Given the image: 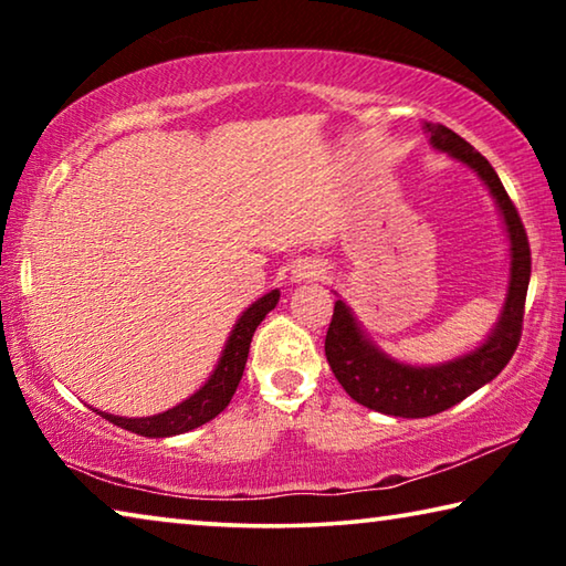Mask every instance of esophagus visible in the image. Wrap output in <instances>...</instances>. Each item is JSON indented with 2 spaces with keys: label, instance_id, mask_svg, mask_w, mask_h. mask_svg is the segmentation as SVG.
Returning <instances> with one entry per match:
<instances>
[{
  "label": "esophagus",
  "instance_id": "obj_1",
  "mask_svg": "<svg viewBox=\"0 0 566 566\" xmlns=\"http://www.w3.org/2000/svg\"><path fill=\"white\" fill-rule=\"evenodd\" d=\"M324 276V266L319 262H304L294 270V280L302 282V280H322Z\"/></svg>",
  "mask_w": 566,
  "mask_h": 566
}]
</instances>
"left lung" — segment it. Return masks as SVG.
I'll return each instance as SVG.
<instances>
[{
    "mask_svg": "<svg viewBox=\"0 0 566 566\" xmlns=\"http://www.w3.org/2000/svg\"><path fill=\"white\" fill-rule=\"evenodd\" d=\"M424 129L437 149L472 167L484 179V185L492 189L496 205L502 209L506 232H510L512 274L504 312L492 337L467 357L439 364V367H409V364L389 359L375 344L367 342L359 324L354 322L349 306L342 300L334 302L327 339H324V354H327L334 377L359 405L381 411V415L411 419L432 417L459 405L510 364L522 339L526 286H530L532 276V252L526 229L494 167L444 124L427 122Z\"/></svg>",
    "mask_w": 566,
    "mask_h": 566,
    "instance_id": "1",
    "label": "left lung"
}]
</instances>
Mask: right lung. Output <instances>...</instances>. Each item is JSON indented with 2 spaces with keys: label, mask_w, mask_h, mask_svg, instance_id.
Wrapping results in <instances>:
<instances>
[{
  "label": "right lung",
  "mask_w": 566,
  "mask_h": 566,
  "mask_svg": "<svg viewBox=\"0 0 566 566\" xmlns=\"http://www.w3.org/2000/svg\"><path fill=\"white\" fill-rule=\"evenodd\" d=\"M276 302H280V292L274 290L249 306V310L234 324L232 334H229V342L224 347L222 359L217 364L214 375L209 377L207 385L199 389L197 395H191L175 409L161 411V415H155V417H139V419L114 417V415H104V411H97V415L109 419L112 424L129 429V432L142 434V437H171V434H181L195 427L207 424L209 419H214L219 411L232 401L239 379L244 375V364L249 357V344H252L254 329L260 327V322L274 310Z\"/></svg>",
  "instance_id": "obj_1"
}]
</instances>
